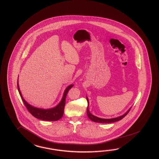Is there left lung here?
<instances>
[{
	"mask_svg": "<svg viewBox=\"0 0 159 159\" xmlns=\"http://www.w3.org/2000/svg\"><path fill=\"white\" fill-rule=\"evenodd\" d=\"M87 98V100L88 102V107L87 109V113L88 117L89 118L90 120H91L93 122H97V123H113V122H117L119 120H120L121 119H122L128 113L129 111L130 110V109L132 108V107L130 108L127 111V112L125 113L123 115L120 116H118L116 118H111V119H103V118H99L97 116H94L93 115H92L91 113V112H89V99L87 97H86Z\"/></svg>",
	"mask_w": 159,
	"mask_h": 159,
	"instance_id": "1",
	"label": "left lung"
}]
</instances>
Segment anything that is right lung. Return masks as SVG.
I'll use <instances>...</instances> for the list:
<instances>
[{
  "mask_svg": "<svg viewBox=\"0 0 159 159\" xmlns=\"http://www.w3.org/2000/svg\"><path fill=\"white\" fill-rule=\"evenodd\" d=\"M18 79H17V89L19 92V94L20 95L21 98L24 103L25 105L26 106V108L29 111V112L33 116L39 119L46 120V121H56L62 117L64 114V107L66 105V98L67 97L68 91L74 86L73 84L68 85L66 88L61 101L57 106L54 107V108H49V109H41V108L34 107L31 105L30 104H29L27 102H26V100L23 98L22 94L21 93L19 85Z\"/></svg>",
  "mask_w": 159,
  "mask_h": 159,
  "instance_id": "right-lung-1",
  "label": "right lung"
}]
</instances>
